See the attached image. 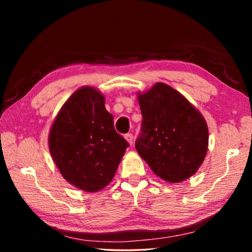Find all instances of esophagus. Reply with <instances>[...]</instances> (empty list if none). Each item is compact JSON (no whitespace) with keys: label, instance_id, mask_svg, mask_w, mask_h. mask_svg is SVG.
I'll return each mask as SVG.
<instances>
[{"label":"esophagus","instance_id":"obj_1","mask_svg":"<svg viewBox=\"0 0 252 252\" xmlns=\"http://www.w3.org/2000/svg\"><path fill=\"white\" fill-rule=\"evenodd\" d=\"M125 138H126V141L129 142L130 146H132V144H133V135H132L131 133H126V134H125Z\"/></svg>","mask_w":252,"mask_h":252}]
</instances>
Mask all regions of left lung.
Masks as SVG:
<instances>
[{"label": "left lung", "instance_id": "1", "mask_svg": "<svg viewBox=\"0 0 252 252\" xmlns=\"http://www.w3.org/2000/svg\"><path fill=\"white\" fill-rule=\"evenodd\" d=\"M138 100L142 123L135 149L140 157L168 182L193 176L208 150L209 131L202 114L181 93L161 82L139 93Z\"/></svg>", "mask_w": 252, "mask_h": 252}]
</instances>
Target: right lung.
<instances>
[{"mask_svg":"<svg viewBox=\"0 0 252 252\" xmlns=\"http://www.w3.org/2000/svg\"><path fill=\"white\" fill-rule=\"evenodd\" d=\"M127 147L105 110L104 96L91 87L67 99L49 134L51 156L63 178L88 192L109 185Z\"/></svg>","mask_w":252,"mask_h":252,"instance_id":"right-lung-1","label":"right lung"}]
</instances>
